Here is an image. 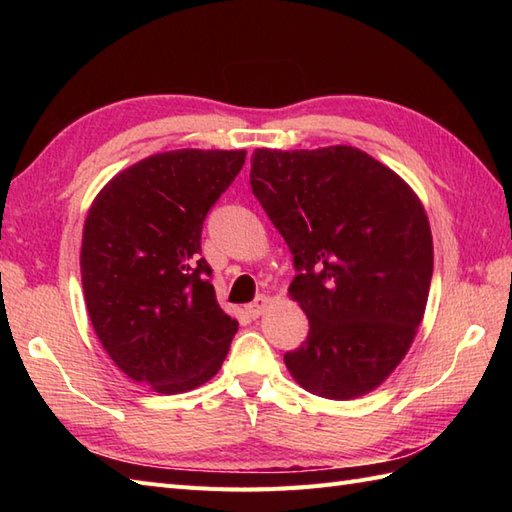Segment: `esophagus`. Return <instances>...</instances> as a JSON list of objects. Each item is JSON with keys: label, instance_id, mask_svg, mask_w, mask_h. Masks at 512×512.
<instances>
[{"label": "esophagus", "instance_id": "esophagus-1", "mask_svg": "<svg viewBox=\"0 0 512 512\" xmlns=\"http://www.w3.org/2000/svg\"><path fill=\"white\" fill-rule=\"evenodd\" d=\"M268 306H270V297L259 295V297L248 306V314H250V317H253V319H257V317H262V314L266 312Z\"/></svg>", "mask_w": 512, "mask_h": 512}]
</instances>
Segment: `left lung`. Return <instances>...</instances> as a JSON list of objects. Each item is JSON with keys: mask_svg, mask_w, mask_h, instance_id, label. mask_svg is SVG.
<instances>
[{"mask_svg": "<svg viewBox=\"0 0 512 512\" xmlns=\"http://www.w3.org/2000/svg\"><path fill=\"white\" fill-rule=\"evenodd\" d=\"M250 187L292 253L310 332L284 356L297 383L350 400L383 385L427 308L433 239L398 173L347 145L255 149Z\"/></svg>", "mask_w": 512, "mask_h": 512, "instance_id": "8db88e82", "label": "left lung"}]
</instances>
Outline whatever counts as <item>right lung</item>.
<instances>
[{
    "label": "right lung",
    "instance_id": "add662e5",
    "mask_svg": "<svg viewBox=\"0 0 512 512\" xmlns=\"http://www.w3.org/2000/svg\"><path fill=\"white\" fill-rule=\"evenodd\" d=\"M244 160V149L154 154L107 182L85 217L81 281L94 332L121 372L158 394L213 378L237 332L200 239Z\"/></svg>",
    "mask_w": 512,
    "mask_h": 512
}]
</instances>
